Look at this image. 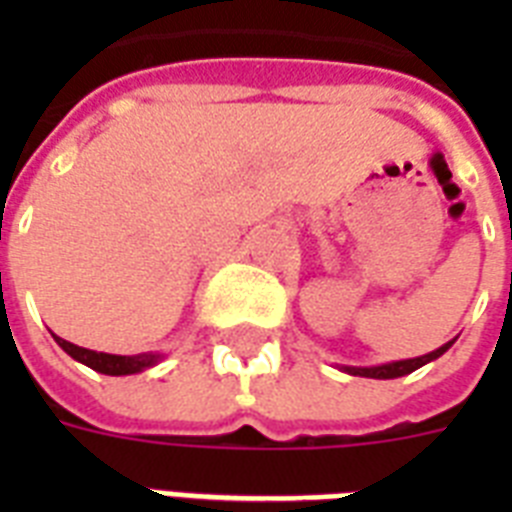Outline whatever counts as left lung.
I'll return each instance as SVG.
<instances>
[{"label":"left lung","instance_id":"left-lung-1","mask_svg":"<svg viewBox=\"0 0 512 512\" xmlns=\"http://www.w3.org/2000/svg\"><path fill=\"white\" fill-rule=\"evenodd\" d=\"M449 348H452V342H446V345H441V348L433 350V353H428V356L406 358V361H393V364L372 366V369H348V372L358 374V377H374V380H393V377H404V374L414 372V369H420V366H425L428 361H433V358L444 356Z\"/></svg>","mask_w":512,"mask_h":512}]
</instances>
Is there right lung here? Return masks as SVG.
I'll return each mask as SVG.
<instances>
[{"label": "right lung", "mask_w": 512, "mask_h": 512, "mask_svg": "<svg viewBox=\"0 0 512 512\" xmlns=\"http://www.w3.org/2000/svg\"><path fill=\"white\" fill-rule=\"evenodd\" d=\"M52 337H55V342H58L60 348L66 350L68 356L76 358V361H82L84 366H90V369H95V372L100 374H114V377H119V374H135L140 372V369H146V366L156 364V356H151V353H138V356H111V353H95V350L79 348V345L63 340V337L58 335Z\"/></svg>", "instance_id": "add662e5"}]
</instances>
